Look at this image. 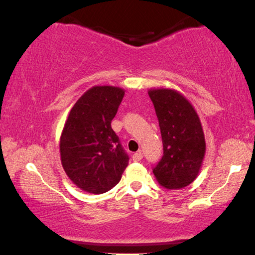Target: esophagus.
Here are the masks:
<instances>
[{
    "label": "esophagus",
    "mask_w": 255,
    "mask_h": 255,
    "mask_svg": "<svg viewBox=\"0 0 255 255\" xmlns=\"http://www.w3.org/2000/svg\"><path fill=\"white\" fill-rule=\"evenodd\" d=\"M132 159H133V161H140V160L142 159V153H141V151L135 152L134 154L132 155Z\"/></svg>",
    "instance_id": "34e87169"
}]
</instances>
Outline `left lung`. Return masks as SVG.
<instances>
[{
	"label": "left lung",
	"mask_w": 255,
	"mask_h": 255,
	"mask_svg": "<svg viewBox=\"0 0 255 255\" xmlns=\"http://www.w3.org/2000/svg\"><path fill=\"white\" fill-rule=\"evenodd\" d=\"M161 132L163 155L153 169L166 189H181L196 179L203 163L205 138L200 117L186 96L172 88L148 90Z\"/></svg>",
	"instance_id": "1"
}]
</instances>
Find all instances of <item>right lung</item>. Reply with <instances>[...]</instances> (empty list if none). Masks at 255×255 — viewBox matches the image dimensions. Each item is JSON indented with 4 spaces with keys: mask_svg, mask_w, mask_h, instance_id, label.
Masks as SVG:
<instances>
[{
    "mask_svg": "<svg viewBox=\"0 0 255 255\" xmlns=\"http://www.w3.org/2000/svg\"><path fill=\"white\" fill-rule=\"evenodd\" d=\"M125 90L94 86L69 111L60 137V159L65 173L80 189L103 194L121 181L128 156L111 128Z\"/></svg>",
    "mask_w": 255,
    "mask_h": 255,
    "instance_id": "1",
    "label": "right lung"
}]
</instances>
